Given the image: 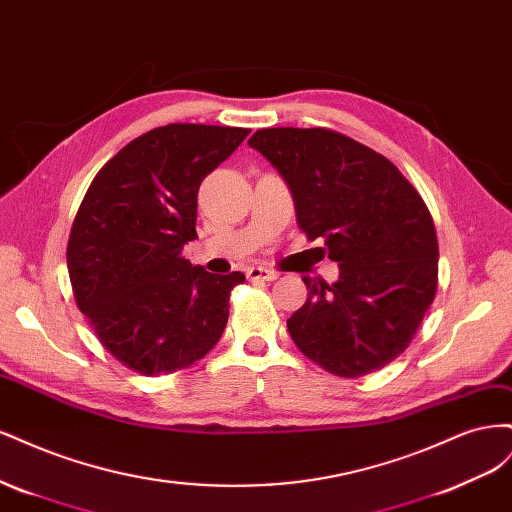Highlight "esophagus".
<instances>
[{
    "label": "esophagus",
    "instance_id": "34e87169",
    "mask_svg": "<svg viewBox=\"0 0 512 512\" xmlns=\"http://www.w3.org/2000/svg\"><path fill=\"white\" fill-rule=\"evenodd\" d=\"M280 273H275L267 267H250L247 269V280L250 282H275Z\"/></svg>",
    "mask_w": 512,
    "mask_h": 512
}]
</instances>
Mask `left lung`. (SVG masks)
Here are the masks:
<instances>
[{"label": "left lung", "instance_id": "1", "mask_svg": "<svg viewBox=\"0 0 512 512\" xmlns=\"http://www.w3.org/2000/svg\"><path fill=\"white\" fill-rule=\"evenodd\" d=\"M288 183L297 224L322 239L342 275L303 277L292 342L322 369L359 378L404 352L436 299L438 235L399 168L329 128H267L250 138Z\"/></svg>", "mask_w": 512, "mask_h": 512}]
</instances>
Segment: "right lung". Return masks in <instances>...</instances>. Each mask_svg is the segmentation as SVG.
Instances as JSON below:
<instances>
[{"label": "right lung", "mask_w": 512, "mask_h": 512, "mask_svg": "<svg viewBox=\"0 0 512 512\" xmlns=\"http://www.w3.org/2000/svg\"><path fill=\"white\" fill-rule=\"evenodd\" d=\"M247 128L168 123L134 138L91 181L68 239L74 301L100 344L143 376L185 369L220 342L245 282L185 260L198 188Z\"/></svg>", "instance_id": "right-lung-1"}]
</instances>
